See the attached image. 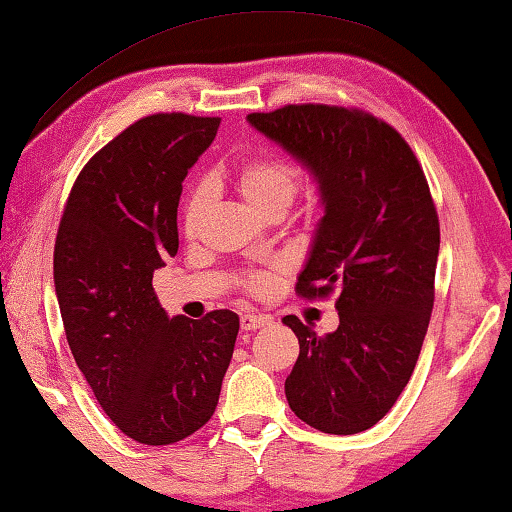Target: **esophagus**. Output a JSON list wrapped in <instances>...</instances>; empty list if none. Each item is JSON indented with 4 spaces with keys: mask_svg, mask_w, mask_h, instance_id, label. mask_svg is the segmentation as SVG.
I'll list each match as a JSON object with an SVG mask.
<instances>
[{
    "mask_svg": "<svg viewBox=\"0 0 512 512\" xmlns=\"http://www.w3.org/2000/svg\"><path fill=\"white\" fill-rule=\"evenodd\" d=\"M272 318L267 316H256V313H242L240 316V327L245 329V332H254V329H261L265 325H270Z\"/></svg>",
    "mask_w": 512,
    "mask_h": 512,
    "instance_id": "34e87169",
    "label": "esophagus"
}]
</instances>
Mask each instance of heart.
Returning <instances> with one entry per match:
<instances>
[{
  "label": "heart",
  "instance_id": "obj_1",
  "mask_svg": "<svg viewBox=\"0 0 512 512\" xmlns=\"http://www.w3.org/2000/svg\"><path fill=\"white\" fill-rule=\"evenodd\" d=\"M235 185L242 199H245L258 215H272V212H286L293 206L295 196L300 194V174L293 164L277 160V157H256V160H247L235 169ZM203 206H206V194L192 192L187 196L183 206V217H180V226H183L185 238H196L203 217ZM277 283V272L274 270H258L251 272L242 281V288L249 295H267Z\"/></svg>",
  "mask_w": 512,
  "mask_h": 512
}]
</instances>
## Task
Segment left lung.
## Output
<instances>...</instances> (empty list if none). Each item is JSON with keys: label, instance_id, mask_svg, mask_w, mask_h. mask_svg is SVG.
<instances>
[{"label": "left lung", "instance_id": "1", "mask_svg": "<svg viewBox=\"0 0 512 512\" xmlns=\"http://www.w3.org/2000/svg\"><path fill=\"white\" fill-rule=\"evenodd\" d=\"M247 121L316 176L325 206L297 295H338L332 334L283 318L300 341L288 405L311 428L355 435L387 416L428 332L439 254L428 180L400 132L361 109L306 102Z\"/></svg>", "mask_w": 512, "mask_h": 512}]
</instances>
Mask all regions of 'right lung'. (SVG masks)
<instances>
[{"mask_svg": "<svg viewBox=\"0 0 512 512\" xmlns=\"http://www.w3.org/2000/svg\"><path fill=\"white\" fill-rule=\"evenodd\" d=\"M217 116L153 114L84 164L54 242V288L75 364L116 428L139 444L190 437L215 414L240 318H169L153 272L178 251L187 169Z\"/></svg>", "mask_w": 512, "mask_h": 512, "instance_id": "obj_1", "label": "right lung"}]
</instances>
